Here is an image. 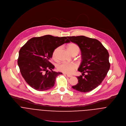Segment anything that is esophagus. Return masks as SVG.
Returning a JSON list of instances; mask_svg holds the SVG:
<instances>
[{
  "label": "esophagus",
  "instance_id": "1",
  "mask_svg": "<svg viewBox=\"0 0 126 126\" xmlns=\"http://www.w3.org/2000/svg\"><path fill=\"white\" fill-rule=\"evenodd\" d=\"M66 75H67V76L68 77H72V75H69V74H66Z\"/></svg>",
  "mask_w": 126,
  "mask_h": 126
}]
</instances>
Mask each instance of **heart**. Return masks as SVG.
Segmentation results:
<instances>
[{
	"label": "heart",
	"mask_w": 126,
	"mask_h": 126,
	"mask_svg": "<svg viewBox=\"0 0 126 126\" xmlns=\"http://www.w3.org/2000/svg\"><path fill=\"white\" fill-rule=\"evenodd\" d=\"M59 48H57L54 51L53 54V58L54 60L57 59V54ZM68 51L72 55L74 53L78 54L80 49L79 47L74 43H70L67 46ZM77 68V65L74 63H62L59 64L57 66V69L59 71H61L66 74H71L75 69Z\"/></svg>",
	"instance_id": "heart-1"
}]
</instances>
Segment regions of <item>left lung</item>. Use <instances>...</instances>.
<instances>
[{
    "label": "left lung",
    "instance_id": "8db88e82",
    "mask_svg": "<svg viewBox=\"0 0 126 126\" xmlns=\"http://www.w3.org/2000/svg\"><path fill=\"white\" fill-rule=\"evenodd\" d=\"M69 40L78 45L82 55V62L78 70L82 75L77 76L78 83L72 88L86 93L98 86L110 68L109 53L96 39L85 36H68Z\"/></svg>",
    "mask_w": 126,
    "mask_h": 126
}]
</instances>
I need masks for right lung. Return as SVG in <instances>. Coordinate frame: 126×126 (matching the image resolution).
Listing matches in <instances>:
<instances>
[{
    "instance_id": "add662e5",
    "label": "right lung",
    "mask_w": 126,
    "mask_h": 126,
    "mask_svg": "<svg viewBox=\"0 0 126 126\" xmlns=\"http://www.w3.org/2000/svg\"><path fill=\"white\" fill-rule=\"evenodd\" d=\"M69 42L67 37L46 35L31 38L21 48L18 64L22 76L31 87L40 91L53 87L57 76L62 73L52 70L55 66L51 59L55 49Z\"/></svg>"
}]
</instances>
